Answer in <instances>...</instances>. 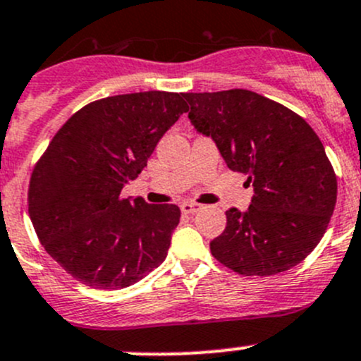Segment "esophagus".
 Here are the masks:
<instances>
[{
  "instance_id": "esophagus-1",
  "label": "esophagus",
  "mask_w": 361,
  "mask_h": 361,
  "mask_svg": "<svg viewBox=\"0 0 361 361\" xmlns=\"http://www.w3.org/2000/svg\"><path fill=\"white\" fill-rule=\"evenodd\" d=\"M181 213H185V214H194V213H197L199 209H201V204H195V202H183L181 204Z\"/></svg>"
}]
</instances>
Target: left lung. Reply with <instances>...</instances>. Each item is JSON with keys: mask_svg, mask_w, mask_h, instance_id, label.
Listing matches in <instances>:
<instances>
[{"mask_svg": "<svg viewBox=\"0 0 361 361\" xmlns=\"http://www.w3.org/2000/svg\"><path fill=\"white\" fill-rule=\"evenodd\" d=\"M188 118L216 143L228 169L246 174V211H225L227 227L209 243L213 257L243 276H272L318 246L337 201V178L307 122L245 89L188 92Z\"/></svg>", "mask_w": 361, "mask_h": 361, "instance_id": "1", "label": "left lung"}]
</instances>
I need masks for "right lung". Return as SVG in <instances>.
Wrapping results in <instances>:
<instances>
[{"label":"right lung","mask_w":361,"mask_h":361,"mask_svg":"<svg viewBox=\"0 0 361 361\" xmlns=\"http://www.w3.org/2000/svg\"><path fill=\"white\" fill-rule=\"evenodd\" d=\"M185 111L183 94L160 90L94 101L57 130L32 169V227L83 285L127 288L166 260L180 207L123 199L122 188Z\"/></svg>","instance_id":"obj_1"}]
</instances>
